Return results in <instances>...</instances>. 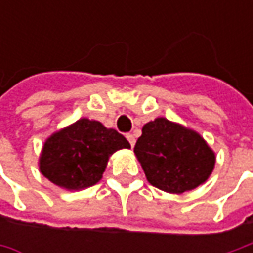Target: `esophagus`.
<instances>
[{
    "mask_svg": "<svg viewBox=\"0 0 253 253\" xmlns=\"http://www.w3.org/2000/svg\"><path fill=\"white\" fill-rule=\"evenodd\" d=\"M126 139L129 141V143H131V146H133V145H135V136H133L132 133H128V135H126Z\"/></svg>",
    "mask_w": 253,
    "mask_h": 253,
    "instance_id": "esophagus-1",
    "label": "esophagus"
}]
</instances>
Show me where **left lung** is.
Masks as SVG:
<instances>
[{"label": "left lung", "mask_w": 253, "mask_h": 253, "mask_svg": "<svg viewBox=\"0 0 253 253\" xmlns=\"http://www.w3.org/2000/svg\"><path fill=\"white\" fill-rule=\"evenodd\" d=\"M133 152L148 181L170 194L204 184L215 166V152L199 132L163 117L143 125Z\"/></svg>", "instance_id": "8db88e82"}]
</instances>
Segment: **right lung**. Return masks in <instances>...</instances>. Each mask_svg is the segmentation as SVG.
Masks as SVG:
<instances>
[{"label":"right lung","mask_w":253,"mask_h":253,"mask_svg":"<svg viewBox=\"0 0 253 253\" xmlns=\"http://www.w3.org/2000/svg\"><path fill=\"white\" fill-rule=\"evenodd\" d=\"M129 148V142L115 129L95 120L80 118L44 141L39 170L62 189L83 190L102 179L114 152Z\"/></svg>","instance_id":"obj_1"}]
</instances>
